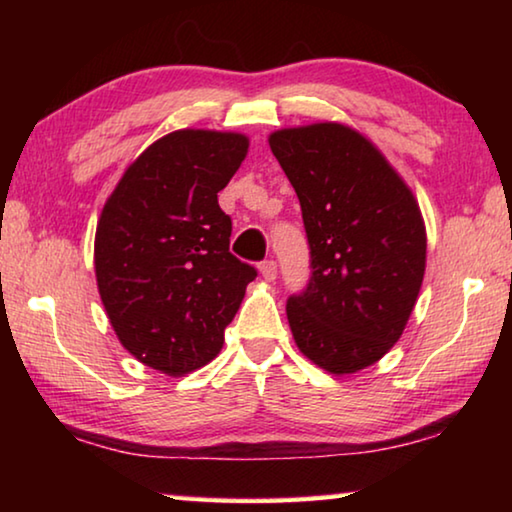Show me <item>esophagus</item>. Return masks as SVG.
<instances>
[{"label": "esophagus", "mask_w": 512, "mask_h": 512, "mask_svg": "<svg viewBox=\"0 0 512 512\" xmlns=\"http://www.w3.org/2000/svg\"><path fill=\"white\" fill-rule=\"evenodd\" d=\"M259 273H262L264 280L271 282L277 277V264L273 262V259H264V262L259 264Z\"/></svg>", "instance_id": "1"}]
</instances>
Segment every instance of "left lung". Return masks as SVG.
<instances>
[{
	"label": "left lung",
	"mask_w": 512,
	"mask_h": 512,
	"mask_svg": "<svg viewBox=\"0 0 512 512\" xmlns=\"http://www.w3.org/2000/svg\"><path fill=\"white\" fill-rule=\"evenodd\" d=\"M271 151L300 201L309 280L287 300L300 352L332 375L379 361L418 298L427 235L411 189L366 137L341 124L287 128Z\"/></svg>",
	"instance_id": "left-lung-1"
}]
</instances>
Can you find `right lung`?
<instances>
[{"mask_svg":"<svg viewBox=\"0 0 512 512\" xmlns=\"http://www.w3.org/2000/svg\"><path fill=\"white\" fill-rule=\"evenodd\" d=\"M246 151L237 133H169L103 207L94 239L101 302L144 366L178 377L212 361L257 277L230 253L232 219L216 198Z\"/></svg>","mask_w":512,"mask_h":512,"instance_id":"right-lung-1","label":"right lung"}]
</instances>
